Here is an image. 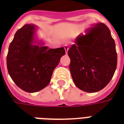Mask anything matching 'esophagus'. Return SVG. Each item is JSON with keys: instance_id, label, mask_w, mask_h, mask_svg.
<instances>
[{"instance_id": "esophagus-1", "label": "esophagus", "mask_w": 124, "mask_h": 124, "mask_svg": "<svg viewBox=\"0 0 124 124\" xmlns=\"http://www.w3.org/2000/svg\"><path fill=\"white\" fill-rule=\"evenodd\" d=\"M64 49H65V51H66V53H68V47L67 45H65Z\"/></svg>"}]
</instances>
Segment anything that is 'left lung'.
Wrapping results in <instances>:
<instances>
[{"mask_svg": "<svg viewBox=\"0 0 124 124\" xmlns=\"http://www.w3.org/2000/svg\"><path fill=\"white\" fill-rule=\"evenodd\" d=\"M80 34L68 52L70 70L78 88L86 92H96L105 88L117 67L114 40L108 26L94 24Z\"/></svg>", "mask_w": 124, "mask_h": 124, "instance_id": "obj_1", "label": "left lung"}]
</instances>
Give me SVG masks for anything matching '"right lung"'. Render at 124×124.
Returning a JSON list of instances; mask_svg holds the SVG:
<instances>
[{"label": "right lung", "instance_id": "1", "mask_svg": "<svg viewBox=\"0 0 124 124\" xmlns=\"http://www.w3.org/2000/svg\"><path fill=\"white\" fill-rule=\"evenodd\" d=\"M38 26L27 24L10 44L7 65L10 76L20 89L36 92L48 85L53 71L65 54L64 47L49 48L36 36Z\"/></svg>", "mask_w": 124, "mask_h": 124}]
</instances>
